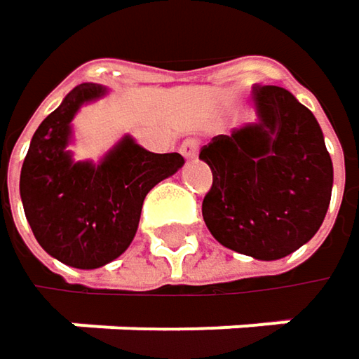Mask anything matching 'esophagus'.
<instances>
[{
	"mask_svg": "<svg viewBox=\"0 0 359 359\" xmlns=\"http://www.w3.org/2000/svg\"><path fill=\"white\" fill-rule=\"evenodd\" d=\"M180 151H182V155L188 158H196L198 155V140L196 138H186L184 142H182V147H180Z\"/></svg>",
	"mask_w": 359,
	"mask_h": 359,
	"instance_id": "34e87169",
	"label": "esophagus"
}]
</instances>
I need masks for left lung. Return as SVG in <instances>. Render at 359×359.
Here are the masks:
<instances>
[{
  "instance_id": "obj_1",
  "label": "left lung",
  "mask_w": 359,
  "mask_h": 359,
  "mask_svg": "<svg viewBox=\"0 0 359 359\" xmlns=\"http://www.w3.org/2000/svg\"><path fill=\"white\" fill-rule=\"evenodd\" d=\"M258 121L215 136L201 151L212 171L202 217L221 246L279 260L320 229L333 161L314 113L281 86H256Z\"/></svg>"
}]
</instances>
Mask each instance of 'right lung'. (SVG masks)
<instances>
[{
  "label": "right lung",
  "instance_id": "add662e5",
  "mask_svg": "<svg viewBox=\"0 0 359 359\" xmlns=\"http://www.w3.org/2000/svg\"><path fill=\"white\" fill-rule=\"evenodd\" d=\"M103 84L84 82L36 128L20 171L26 221L41 248L74 269H99L132 244L147 194L182 169L180 153L157 155L126 134L99 163L76 161L72 119L103 99Z\"/></svg>",
  "mask_w": 359,
  "mask_h": 359
}]
</instances>
